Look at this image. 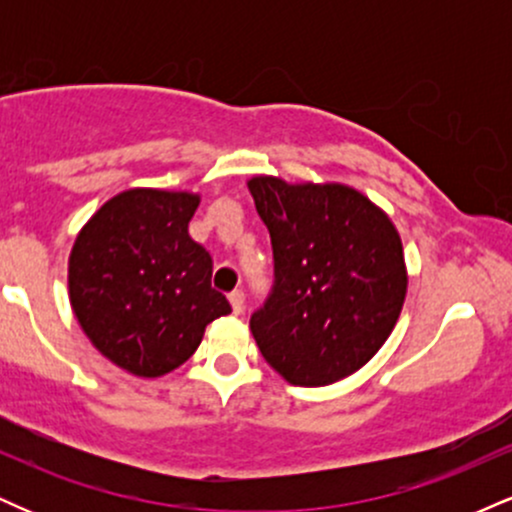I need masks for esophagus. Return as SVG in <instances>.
I'll return each mask as SVG.
<instances>
[{"mask_svg":"<svg viewBox=\"0 0 512 512\" xmlns=\"http://www.w3.org/2000/svg\"><path fill=\"white\" fill-rule=\"evenodd\" d=\"M228 301H231L233 313L240 315V313H243V308H245V291L243 289L231 291V293H228Z\"/></svg>","mask_w":512,"mask_h":512,"instance_id":"obj_1","label":"esophagus"}]
</instances>
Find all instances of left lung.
I'll list each match as a JSON object with an SVG mask.
<instances>
[{"label":"left lung","mask_w":512,"mask_h":512,"mask_svg":"<svg viewBox=\"0 0 512 512\" xmlns=\"http://www.w3.org/2000/svg\"><path fill=\"white\" fill-rule=\"evenodd\" d=\"M272 238L274 284L250 317L264 361L322 387L366 366L402 313L407 269L392 221L346 185L248 182Z\"/></svg>","instance_id":"1"}]
</instances>
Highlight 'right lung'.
Listing matches in <instances>:
<instances>
[{"label":"right lung","instance_id":"1","mask_svg":"<svg viewBox=\"0 0 512 512\" xmlns=\"http://www.w3.org/2000/svg\"><path fill=\"white\" fill-rule=\"evenodd\" d=\"M197 207L187 192H120L81 228L69 257L81 330L115 366L142 378L185 363L204 327L231 313L211 289V255L187 233Z\"/></svg>","mask_w":512,"mask_h":512}]
</instances>
